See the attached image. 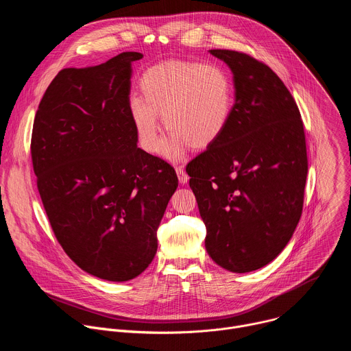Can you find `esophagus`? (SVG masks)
I'll return each mask as SVG.
<instances>
[{"label":"esophagus","mask_w":351,"mask_h":351,"mask_svg":"<svg viewBox=\"0 0 351 351\" xmlns=\"http://www.w3.org/2000/svg\"><path fill=\"white\" fill-rule=\"evenodd\" d=\"M176 175H178V178H179V183H180V184L187 183V180L190 179L189 175L184 172L183 167H176Z\"/></svg>","instance_id":"esophagus-1"}]
</instances>
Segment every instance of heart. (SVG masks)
<instances>
[{
    "mask_svg": "<svg viewBox=\"0 0 351 351\" xmlns=\"http://www.w3.org/2000/svg\"><path fill=\"white\" fill-rule=\"evenodd\" d=\"M141 95L129 101L130 117L138 140L148 153L162 145L160 118L171 137L164 156L179 160L183 148L204 149L226 130L234 104L230 75L217 64L171 61L144 72Z\"/></svg>",
    "mask_w": 351,
    "mask_h": 351,
    "instance_id": "obj_1",
    "label": "heart"
}]
</instances>
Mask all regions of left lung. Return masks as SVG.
Instances as JSON below:
<instances>
[{
	"label": "left lung",
	"instance_id": "1",
	"mask_svg": "<svg viewBox=\"0 0 351 351\" xmlns=\"http://www.w3.org/2000/svg\"><path fill=\"white\" fill-rule=\"evenodd\" d=\"M233 73L234 104L223 134L189 162L206 248L222 268H263L302 217L308 171L304 126L293 95L264 62L210 49Z\"/></svg>",
	"mask_w": 351,
	"mask_h": 351
}]
</instances>
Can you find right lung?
<instances>
[{"label":"right lung","instance_id":"obj_1","mask_svg":"<svg viewBox=\"0 0 351 351\" xmlns=\"http://www.w3.org/2000/svg\"><path fill=\"white\" fill-rule=\"evenodd\" d=\"M122 53L62 69L36 112L30 153L53 232L69 258L99 279L125 282L157 253V229L178 187L175 169L137 147L132 62Z\"/></svg>","mask_w":351,"mask_h":351}]
</instances>
